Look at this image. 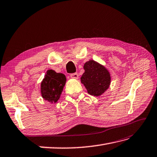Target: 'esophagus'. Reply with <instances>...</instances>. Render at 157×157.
<instances>
[{"instance_id":"obj_1","label":"esophagus","mask_w":157,"mask_h":157,"mask_svg":"<svg viewBox=\"0 0 157 157\" xmlns=\"http://www.w3.org/2000/svg\"><path fill=\"white\" fill-rule=\"evenodd\" d=\"M70 77L73 79H78V73H73L70 75Z\"/></svg>"}]
</instances>
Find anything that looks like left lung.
<instances>
[{"mask_svg": "<svg viewBox=\"0 0 157 157\" xmlns=\"http://www.w3.org/2000/svg\"><path fill=\"white\" fill-rule=\"evenodd\" d=\"M83 68L85 72L81 81L88 94L94 96H100L110 87L111 76L109 71L104 66L92 59L86 62Z\"/></svg>", "mask_w": 157, "mask_h": 157, "instance_id": "left-lung-1", "label": "left lung"}]
</instances>
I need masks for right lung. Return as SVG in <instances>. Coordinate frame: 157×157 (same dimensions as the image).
Here are the masks:
<instances>
[{"mask_svg":"<svg viewBox=\"0 0 157 157\" xmlns=\"http://www.w3.org/2000/svg\"><path fill=\"white\" fill-rule=\"evenodd\" d=\"M66 82V76L48 70L40 83L41 96L50 103H56L59 100Z\"/></svg>","mask_w":157,"mask_h":157,"instance_id":"obj_1","label":"right lung"}]
</instances>
